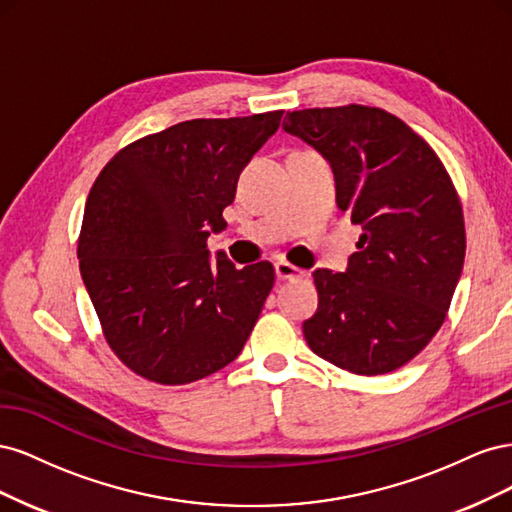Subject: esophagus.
Segmentation results:
<instances>
[{
	"mask_svg": "<svg viewBox=\"0 0 512 512\" xmlns=\"http://www.w3.org/2000/svg\"><path fill=\"white\" fill-rule=\"evenodd\" d=\"M275 275H277V280H297V277L305 275V271L290 265L288 260H277L275 262Z\"/></svg>",
	"mask_w": 512,
	"mask_h": 512,
	"instance_id": "1",
	"label": "esophagus"
}]
</instances>
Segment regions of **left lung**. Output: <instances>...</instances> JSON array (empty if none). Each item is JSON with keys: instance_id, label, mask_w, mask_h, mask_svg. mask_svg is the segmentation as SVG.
<instances>
[{"instance_id": "left-lung-1", "label": "left lung", "mask_w": 512, "mask_h": 512, "mask_svg": "<svg viewBox=\"0 0 512 512\" xmlns=\"http://www.w3.org/2000/svg\"><path fill=\"white\" fill-rule=\"evenodd\" d=\"M282 128L331 164L337 207L363 228L344 273L314 271L307 344L352 374H389L438 333L461 277L466 228L453 181L436 151L382 108H305Z\"/></svg>"}]
</instances>
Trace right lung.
<instances>
[{
  "label": "right lung",
  "instance_id": "1",
  "mask_svg": "<svg viewBox=\"0 0 512 512\" xmlns=\"http://www.w3.org/2000/svg\"><path fill=\"white\" fill-rule=\"evenodd\" d=\"M284 111L181 121L104 166L85 205L83 284L108 346L134 374L188 384L239 356L275 282L237 269L207 239L226 228L241 170Z\"/></svg>",
  "mask_w": 512,
  "mask_h": 512
}]
</instances>
